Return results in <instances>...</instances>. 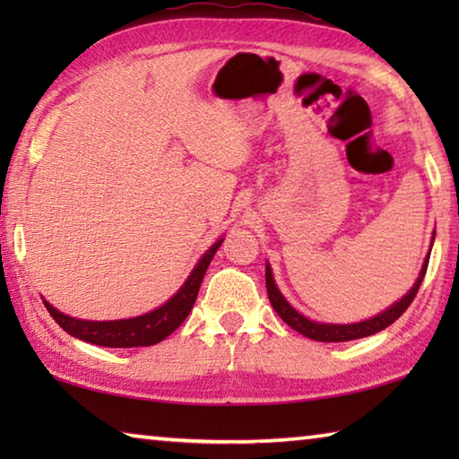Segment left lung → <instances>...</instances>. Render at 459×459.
Returning a JSON list of instances; mask_svg holds the SVG:
<instances>
[{"instance_id": "1", "label": "left lung", "mask_w": 459, "mask_h": 459, "mask_svg": "<svg viewBox=\"0 0 459 459\" xmlns=\"http://www.w3.org/2000/svg\"><path fill=\"white\" fill-rule=\"evenodd\" d=\"M427 263H429V255H427V259H425L423 267H421V273H419L415 285L411 287L405 298H401L397 304H393L391 307L385 309L383 314H378L375 317H370V320H364V322H359V324H320V322L307 320L306 316H301L299 312H295V309L290 304H287V299L283 298L281 291L277 290V285L273 281V273H271L269 263H267V267H265L267 295H269V301H271V306H273V309L277 312V316L281 317V320L287 325H291L295 332L304 333L306 338H312V340H317V342H348V340L372 336V333L385 330L386 325H391L394 320H399V317L405 314V309L411 306V301L415 299V295L419 291V285H421L423 277H425Z\"/></svg>"}]
</instances>
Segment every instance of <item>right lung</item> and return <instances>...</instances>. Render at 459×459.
Returning a JSON list of instances; mask_svg holds the SVG:
<instances>
[{
	"instance_id": "obj_1",
	"label": "right lung",
	"mask_w": 459,
	"mask_h": 459,
	"mask_svg": "<svg viewBox=\"0 0 459 459\" xmlns=\"http://www.w3.org/2000/svg\"><path fill=\"white\" fill-rule=\"evenodd\" d=\"M219 243H214L208 251L202 255L198 265L194 267L190 277L186 279V283L180 287L172 299H168L164 306L153 309L150 314L129 317V320H113V322H89V320H76V317L65 316L58 312L56 307H52L48 301H44L46 309L50 316L56 320L62 330L71 333V336L89 342V344L107 346V348H134V346H153L168 338L178 325H180L186 317H188L190 309L194 307L196 295L200 290L202 279L214 253L219 251Z\"/></svg>"
}]
</instances>
